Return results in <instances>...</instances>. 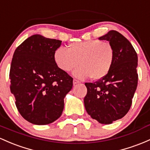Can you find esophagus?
<instances>
[{"label": "esophagus", "mask_w": 150, "mask_h": 150, "mask_svg": "<svg viewBox=\"0 0 150 150\" xmlns=\"http://www.w3.org/2000/svg\"><path fill=\"white\" fill-rule=\"evenodd\" d=\"M79 83H80V82H79L78 80H77L76 79H74V80H73V85H75L76 84H78Z\"/></svg>", "instance_id": "34e87169"}]
</instances>
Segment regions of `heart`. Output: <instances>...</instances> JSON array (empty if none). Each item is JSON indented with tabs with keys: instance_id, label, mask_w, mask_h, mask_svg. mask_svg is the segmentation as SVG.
<instances>
[{
	"instance_id": "1",
	"label": "heart",
	"mask_w": 150,
	"mask_h": 150,
	"mask_svg": "<svg viewBox=\"0 0 150 150\" xmlns=\"http://www.w3.org/2000/svg\"><path fill=\"white\" fill-rule=\"evenodd\" d=\"M54 61L60 70H74L76 78L85 80L90 77L95 80L104 78L109 73L115 60V52L109 42L103 40H89L72 42L68 50L60 47L53 54Z\"/></svg>"
}]
</instances>
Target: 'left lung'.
Listing matches in <instances>:
<instances>
[{"label":"left lung","instance_id":"8db88e82","mask_svg":"<svg viewBox=\"0 0 150 150\" xmlns=\"http://www.w3.org/2000/svg\"><path fill=\"white\" fill-rule=\"evenodd\" d=\"M99 40L112 46L115 60L109 73L95 83L85 84L87 112L101 124L121 119L129 111L137 86V55L129 40L116 30H110Z\"/></svg>","mask_w":150,"mask_h":150}]
</instances>
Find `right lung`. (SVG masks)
<instances>
[{"instance_id":"add662e5","label":"right lung","mask_w":150,"mask_h":150,"mask_svg":"<svg viewBox=\"0 0 150 150\" xmlns=\"http://www.w3.org/2000/svg\"><path fill=\"white\" fill-rule=\"evenodd\" d=\"M61 40L36 34L15 50L11 70V92L21 116L34 125H47L61 116L64 98L72 78L54 61Z\"/></svg>"}]
</instances>
